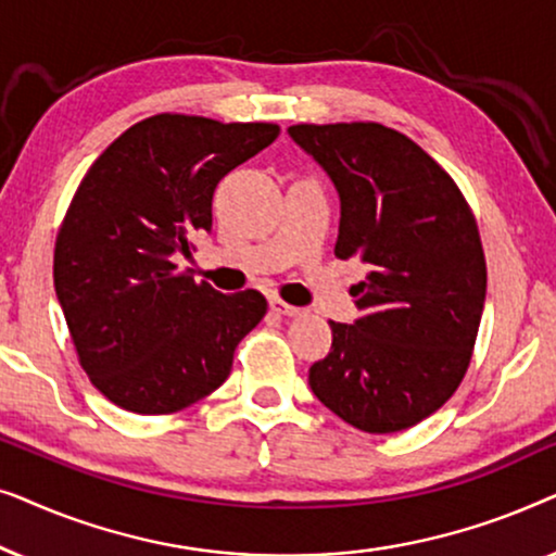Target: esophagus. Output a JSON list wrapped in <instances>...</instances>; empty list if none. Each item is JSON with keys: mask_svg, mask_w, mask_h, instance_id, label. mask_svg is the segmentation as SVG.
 I'll return each mask as SVG.
<instances>
[{"mask_svg": "<svg viewBox=\"0 0 556 556\" xmlns=\"http://www.w3.org/2000/svg\"><path fill=\"white\" fill-rule=\"evenodd\" d=\"M270 308L276 311V314H280V316H301L303 314V308L291 306V303L280 301L278 295H273V299H270Z\"/></svg>", "mask_w": 556, "mask_h": 556, "instance_id": "esophagus-1", "label": "esophagus"}]
</instances>
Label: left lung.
Here are the masks:
<instances>
[{
	"mask_svg": "<svg viewBox=\"0 0 556 556\" xmlns=\"http://www.w3.org/2000/svg\"><path fill=\"white\" fill-rule=\"evenodd\" d=\"M291 139L341 200L333 253L369 268L354 324H331V352L308 384L364 432H400L445 405L466 377L485 301V257L466 197L405 134L371 121L299 124Z\"/></svg>",
	"mask_w": 556,
	"mask_h": 556,
	"instance_id": "left-lung-1",
	"label": "left lung"
}]
</instances>
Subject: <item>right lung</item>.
I'll return each instance as SVG.
<instances>
[{
  "label": "right lung",
  "mask_w": 556,
  "mask_h": 556,
  "mask_svg": "<svg viewBox=\"0 0 556 556\" xmlns=\"http://www.w3.org/2000/svg\"><path fill=\"white\" fill-rule=\"evenodd\" d=\"M276 124L159 113L96 159L55 240V293L96 390L139 415L179 413L230 377L263 293L194 283L174 257L212 230V194L278 139Z\"/></svg>",
  "instance_id": "obj_1"
}]
</instances>
